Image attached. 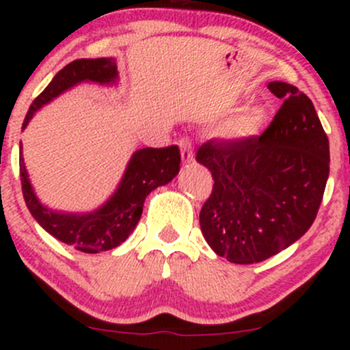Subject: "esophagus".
Returning <instances> with one entry per match:
<instances>
[{"instance_id": "obj_1", "label": "esophagus", "mask_w": 350, "mask_h": 350, "mask_svg": "<svg viewBox=\"0 0 350 350\" xmlns=\"http://www.w3.org/2000/svg\"><path fill=\"white\" fill-rule=\"evenodd\" d=\"M179 149H181V157L185 162H191L195 159V147L189 137H183L179 140Z\"/></svg>"}]
</instances>
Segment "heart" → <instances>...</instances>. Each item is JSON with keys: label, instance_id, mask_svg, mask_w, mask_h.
Segmentation results:
<instances>
[{"label": "heart", "instance_id": "b5f03b06", "mask_svg": "<svg viewBox=\"0 0 350 350\" xmlns=\"http://www.w3.org/2000/svg\"><path fill=\"white\" fill-rule=\"evenodd\" d=\"M257 125V115H245L242 118H239L234 125L230 126L232 135H247L254 130V126Z\"/></svg>", "mask_w": 350, "mask_h": 350}]
</instances>
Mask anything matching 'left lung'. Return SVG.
<instances>
[{
	"mask_svg": "<svg viewBox=\"0 0 350 350\" xmlns=\"http://www.w3.org/2000/svg\"><path fill=\"white\" fill-rule=\"evenodd\" d=\"M267 88L283 105L262 135L208 140L196 152L213 178L201 232L235 264L269 259L305 235L330 171L327 133L312 100L281 81Z\"/></svg>",
	"mask_w": 350,
	"mask_h": 350,
	"instance_id": "left-lung-1",
	"label": "left lung"
}]
</instances>
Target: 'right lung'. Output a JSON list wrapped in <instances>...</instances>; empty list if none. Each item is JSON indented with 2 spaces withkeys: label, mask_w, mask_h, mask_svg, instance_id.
Returning a JSON list of instances; mask_svg holds the SVG:
<instances>
[{
  "label": "right lung",
  "mask_w": 350,
  "mask_h": 350,
  "mask_svg": "<svg viewBox=\"0 0 350 350\" xmlns=\"http://www.w3.org/2000/svg\"><path fill=\"white\" fill-rule=\"evenodd\" d=\"M116 77L113 59H77L62 67L47 88L33 100L23 120V129L42 105L81 81L109 83ZM181 152L178 146L137 150L116 193L100 210L88 215H66L47 210L38 203L20 157V181L25 203L31 217L51 235L86 254L109 250L125 242L142 217L144 201L157 186L167 185L179 172Z\"/></svg>",
  "instance_id": "obj_1"
}]
</instances>
